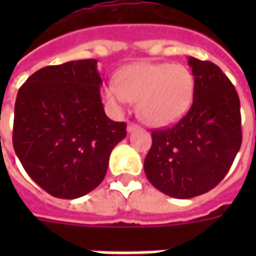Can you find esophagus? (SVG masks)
Listing matches in <instances>:
<instances>
[{
    "mask_svg": "<svg viewBox=\"0 0 256 256\" xmlns=\"http://www.w3.org/2000/svg\"><path fill=\"white\" fill-rule=\"evenodd\" d=\"M138 128V126L136 124V123H128V133H133L134 130H137Z\"/></svg>",
    "mask_w": 256,
    "mask_h": 256,
    "instance_id": "1",
    "label": "esophagus"
}]
</instances>
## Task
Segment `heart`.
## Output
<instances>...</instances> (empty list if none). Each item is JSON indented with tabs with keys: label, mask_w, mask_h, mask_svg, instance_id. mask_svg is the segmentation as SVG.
<instances>
[{
	"label": "heart",
	"mask_w": 256,
	"mask_h": 256,
	"mask_svg": "<svg viewBox=\"0 0 256 256\" xmlns=\"http://www.w3.org/2000/svg\"><path fill=\"white\" fill-rule=\"evenodd\" d=\"M194 79L188 68L170 63H133L120 68L115 82L102 88V97L115 112L137 101V114L146 124L164 128L178 122L192 104Z\"/></svg>",
	"instance_id": "heart-1"
}]
</instances>
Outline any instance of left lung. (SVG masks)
I'll list each match as a JSON object with an SVG mask.
<instances>
[{
  "label": "left lung",
  "instance_id": "obj_1",
  "mask_svg": "<svg viewBox=\"0 0 256 256\" xmlns=\"http://www.w3.org/2000/svg\"><path fill=\"white\" fill-rule=\"evenodd\" d=\"M194 78L189 112L172 128L152 132L146 178L176 198L208 192L224 180L242 146L240 100L234 86L211 62L188 58Z\"/></svg>",
  "mask_w": 256,
  "mask_h": 256
}]
</instances>
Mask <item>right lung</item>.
Segmentation results:
<instances>
[{"label":"right lung","instance_id":"right-lung-1","mask_svg":"<svg viewBox=\"0 0 256 256\" xmlns=\"http://www.w3.org/2000/svg\"><path fill=\"white\" fill-rule=\"evenodd\" d=\"M96 58L38 70L19 89L14 148L27 174L58 198H78L106 177L126 123L106 116Z\"/></svg>","mask_w":256,"mask_h":256}]
</instances>
